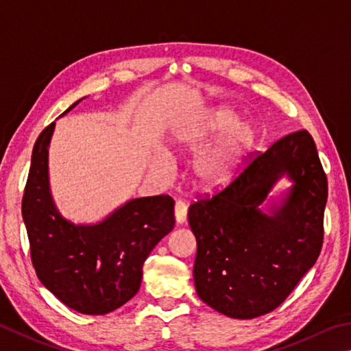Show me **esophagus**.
<instances>
[{
  "label": "esophagus",
  "mask_w": 351,
  "mask_h": 351,
  "mask_svg": "<svg viewBox=\"0 0 351 351\" xmlns=\"http://www.w3.org/2000/svg\"><path fill=\"white\" fill-rule=\"evenodd\" d=\"M175 219L178 224H184L187 219V206L182 201H178L175 204Z\"/></svg>",
  "instance_id": "esophagus-1"
}]
</instances>
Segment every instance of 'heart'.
Wrapping results in <instances>:
<instances>
[{"label":"heart","instance_id":"obj_1","mask_svg":"<svg viewBox=\"0 0 351 351\" xmlns=\"http://www.w3.org/2000/svg\"><path fill=\"white\" fill-rule=\"evenodd\" d=\"M238 113L228 107H221L208 114L206 123L193 135H184L181 139L189 145H196L207 136L231 127L219 138L212 149L206 152L195 164V178L197 186L204 190H218L226 186L233 176L241 156L254 139V129L248 123H238ZM162 169L164 162L155 164Z\"/></svg>","mask_w":351,"mask_h":351}]
</instances>
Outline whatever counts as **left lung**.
Masks as SVG:
<instances>
[{"label": "left lung", "instance_id": "8db88e82", "mask_svg": "<svg viewBox=\"0 0 351 351\" xmlns=\"http://www.w3.org/2000/svg\"><path fill=\"white\" fill-rule=\"evenodd\" d=\"M293 181L271 215L258 206L279 177ZM327 176L307 130L289 133L219 192L189 207L196 238L195 287L219 313L253 319L275 310L319 256Z\"/></svg>", "mask_w": 351, "mask_h": 351}]
</instances>
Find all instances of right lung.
<instances>
[{
    "label": "right lung",
    "mask_w": 351,
    "mask_h": 351,
    "mask_svg": "<svg viewBox=\"0 0 351 351\" xmlns=\"http://www.w3.org/2000/svg\"><path fill=\"white\" fill-rule=\"evenodd\" d=\"M53 129L55 123L49 124L36 139L23 195L32 264L41 284L69 308L110 313L138 293L145 259L173 230L175 201L169 195L136 197L98 224H72L56 210L49 189Z\"/></svg>",
    "instance_id": "obj_1"
}]
</instances>
